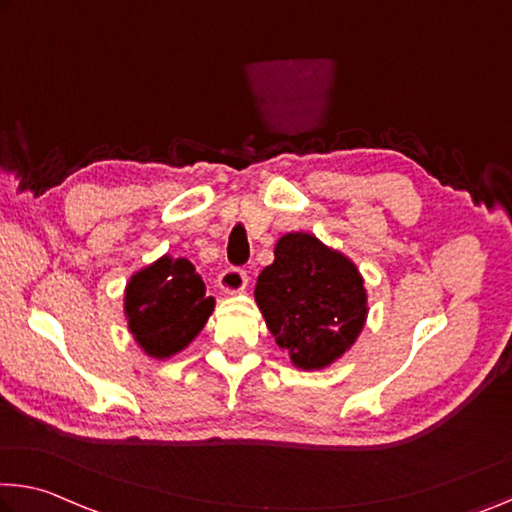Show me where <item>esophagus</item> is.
Instances as JSON below:
<instances>
[{"label":"esophagus","instance_id":"obj_1","mask_svg":"<svg viewBox=\"0 0 512 512\" xmlns=\"http://www.w3.org/2000/svg\"><path fill=\"white\" fill-rule=\"evenodd\" d=\"M218 287H221L225 294H239L248 287V273L237 266H227V269L218 275Z\"/></svg>","mask_w":512,"mask_h":512}]
</instances>
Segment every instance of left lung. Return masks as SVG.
I'll use <instances>...</instances> for the list:
<instances>
[{
    "label": "left lung",
    "instance_id": "8db88e82",
    "mask_svg": "<svg viewBox=\"0 0 512 512\" xmlns=\"http://www.w3.org/2000/svg\"><path fill=\"white\" fill-rule=\"evenodd\" d=\"M273 255L255 287L266 328L298 369H326L355 344L367 321L364 278L344 253L307 232L280 237Z\"/></svg>",
    "mask_w": 512,
    "mask_h": 512
}]
</instances>
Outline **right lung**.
<instances>
[{
	"label": "right lung",
	"instance_id": "1",
	"mask_svg": "<svg viewBox=\"0 0 512 512\" xmlns=\"http://www.w3.org/2000/svg\"><path fill=\"white\" fill-rule=\"evenodd\" d=\"M216 300L189 259L164 255L125 287V319L134 342L154 360L184 351L205 328Z\"/></svg>",
	"mask_w": 512,
	"mask_h": 512
}]
</instances>
